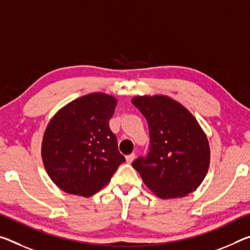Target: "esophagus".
<instances>
[{"label": "esophagus", "instance_id": "obj_1", "mask_svg": "<svg viewBox=\"0 0 250 250\" xmlns=\"http://www.w3.org/2000/svg\"><path fill=\"white\" fill-rule=\"evenodd\" d=\"M134 158H136V154H134V153H130V154H128V156L125 157L126 162H129V164H131V162L134 160Z\"/></svg>", "mask_w": 250, "mask_h": 250}]
</instances>
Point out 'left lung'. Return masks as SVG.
<instances>
[{
  "instance_id": "left-lung-1",
  "label": "left lung",
  "mask_w": 250,
  "mask_h": 250,
  "mask_svg": "<svg viewBox=\"0 0 250 250\" xmlns=\"http://www.w3.org/2000/svg\"><path fill=\"white\" fill-rule=\"evenodd\" d=\"M146 119L149 152L132 162L154 195L162 199L186 197L208 172L210 149L201 126L179 102L166 96L132 99Z\"/></svg>"
}]
</instances>
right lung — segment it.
<instances>
[{
  "instance_id": "obj_1",
  "label": "right lung",
  "mask_w": 250,
  "mask_h": 250,
  "mask_svg": "<svg viewBox=\"0 0 250 250\" xmlns=\"http://www.w3.org/2000/svg\"><path fill=\"white\" fill-rule=\"evenodd\" d=\"M116 105L112 96L90 93L51 119L42 140V160L47 175L63 191L92 196L125 161L109 126Z\"/></svg>"
}]
</instances>
